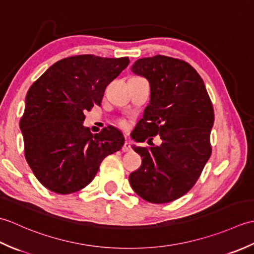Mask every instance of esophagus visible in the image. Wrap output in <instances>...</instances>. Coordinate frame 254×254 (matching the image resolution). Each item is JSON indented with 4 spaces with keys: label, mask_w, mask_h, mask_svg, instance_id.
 <instances>
[{
    "label": "esophagus",
    "mask_w": 254,
    "mask_h": 254,
    "mask_svg": "<svg viewBox=\"0 0 254 254\" xmlns=\"http://www.w3.org/2000/svg\"><path fill=\"white\" fill-rule=\"evenodd\" d=\"M131 145H130V142H127V141H126L124 142V145H123V147H122V150L124 153H127V152H131Z\"/></svg>",
    "instance_id": "34e87169"
}]
</instances>
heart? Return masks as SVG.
I'll use <instances>...</instances> for the list:
<instances>
[{
    "instance_id": "b5f03b06",
    "label": "heart",
    "mask_w": 254,
    "mask_h": 254,
    "mask_svg": "<svg viewBox=\"0 0 254 254\" xmlns=\"http://www.w3.org/2000/svg\"><path fill=\"white\" fill-rule=\"evenodd\" d=\"M119 126H120L121 127H127V122L124 120H120L119 121Z\"/></svg>"
}]
</instances>
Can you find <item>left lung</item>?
Instances as JSON below:
<instances>
[{
    "instance_id": "1",
    "label": "left lung",
    "mask_w": 254,
    "mask_h": 254,
    "mask_svg": "<svg viewBox=\"0 0 254 254\" xmlns=\"http://www.w3.org/2000/svg\"><path fill=\"white\" fill-rule=\"evenodd\" d=\"M131 69L150 86L149 105L132 137L145 142L159 135L163 143L133 146L142 165L128 180L145 201L169 203L191 190L212 154V101L203 79L186 61L158 55L138 59Z\"/></svg>"
}]
</instances>
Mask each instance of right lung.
I'll return each mask as SVG.
<instances>
[{
  "instance_id": "obj_1",
  "label": "right lung",
  "mask_w": 254,
  "mask_h": 254,
  "mask_svg": "<svg viewBox=\"0 0 254 254\" xmlns=\"http://www.w3.org/2000/svg\"><path fill=\"white\" fill-rule=\"evenodd\" d=\"M128 63L127 57H69L30 86L19 126L27 163L48 190H82L93 181L101 161L122 148L123 134L116 127L93 135L83 122L84 112L101 105L106 87Z\"/></svg>"
}]
</instances>
